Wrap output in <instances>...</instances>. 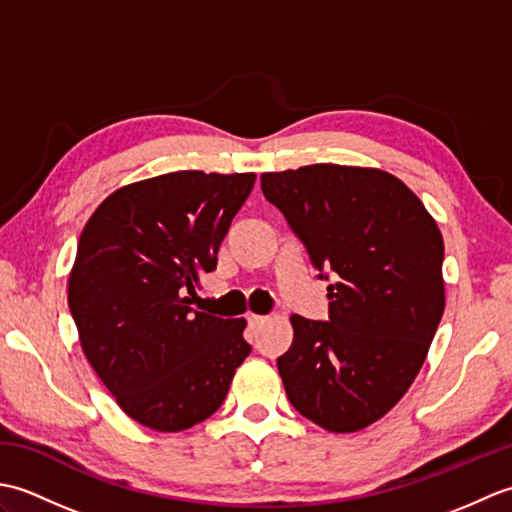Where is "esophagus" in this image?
Instances as JSON below:
<instances>
[{
	"label": "esophagus",
	"mask_w": 512,
	"mask_h": 512,
	"mask_svg": "<svg viewBox=\"0 0 512 512\" xmlns=\"http://www.w3.org/2000/svg\"><path fill=\"white\" fill-rule=\"evenodd\" d=\"M268 321V317H262V314H248V323L253 325V328H259V325H264Z\"/></svg>",
	"instance_id": "obj_1"
}]
</instances>
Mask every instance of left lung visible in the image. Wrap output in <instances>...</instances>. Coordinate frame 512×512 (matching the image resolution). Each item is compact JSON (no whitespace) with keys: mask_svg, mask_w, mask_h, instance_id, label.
Returning a JSON list of instances; mask_svg holds the SVG:
<instances>
[{"mask_svg":"<svg viewBox=\"0 0 512 512\" xmlns=\"http://www.w3.org/2000/svg\"><path fill=\"white\" fill-rule=\"evenodd\" d=\"M312 264L332 270L330 321L292 314L277 358L288 400L332 433L380 420L407 394L444 312L442 233L405 182L374 167L262 173ZM323 277V275H321Z\"/></svg>","mask_w":512,"mask_h":512,"instance_id":"1","label":"left lung"}]
</instances>
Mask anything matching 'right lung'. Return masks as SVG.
<instances>
[{
    "mask_svg": "<svg viewBox=\"0 0 512 512\" xmlns=\"http://www.w3.org/2000/svg\"><path fill=\"white\" fill-rule=\"evenodd\" d=\"M255 173L173 171L125 184L85 224L68 279L83 354L129 418L162 433L220 409L246 319L193 308Z\"/></svg>",
    "mask_w": 512,
    "mask_h": 512,
    "instance_id": "1",
    "label": "right lung"
}]
</instances>
